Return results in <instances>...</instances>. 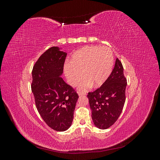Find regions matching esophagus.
<instances>
[{"label":"esophagus","instance_id":"34e87169","mask_svg":"<svg viewBox=\"0 0 160 160\" xmlns=\"http://www.w3.org/2000/svg\"><path fill=\"white\" fill-rule=\"evenodd\" d=\"M86 93H84V92H81V91H79L78 92V95H79V96H82V95H85Z\"/></svg>","mask_w":160,"mask_h":160}]
</instances>
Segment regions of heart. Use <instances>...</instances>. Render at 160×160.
I'll list each match as a JSON object with an SVG mask.
<instances>
[{
    "instance_id": "heart-1",
    "label": "heart",
    "mask_w": 160,
    "mask_h": 160,
    "mask_svg": "<svg viewBox=\"0 0 160 160\" xmlns=\"http://www.w3.org/2000/svg\"><path fill=\"white\" fill-rule=\"evenodd\" d=\"M68 63L63 69L68 83L72 87L77 85L83 75L85 79L80 89L86 90L93 85L99 88L107 81L112 72L114 57L108 47L87 46L76 51Z\"/></svg>"
}]
</instances>
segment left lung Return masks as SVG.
I'll return each mask as SVG.
<instances>
[{
    "mask_svg": "<svg viewBox=\"0 0 160 160\" xmlns=\"http://www.w3.org/2000/svg\"><path fill=\"white\" fill-rule=\"evenodd\" d=\"M126 86L123 67L117 58L107 81L99 88L88 95L91 118L97 128L108 129L118 120L125 104Z\"/></svg>",
    "mask_w": 160,
    "mask_h": 160,
    "instance_id": "8db88e82",
    "label": "left lung"
}]
</instances>
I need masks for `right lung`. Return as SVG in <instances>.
<instances>
[{"label":"right lung","instance_id":"obj_1","mask_svg":"<svg viewBox=\"0 0 160 160\" xmlns=\"http://www.w3.org/2000/svg\"><path fill=\"white\" fill-rule=\"evenodd\" d=\"M67 53L57 47L47 50L33 66L31 89L37 109L44 122L52 129H68L79 95L61 77Z\"/></svg>","mask_w":160,"mask_h":160}]
</instances>
